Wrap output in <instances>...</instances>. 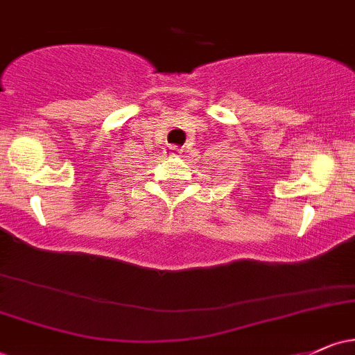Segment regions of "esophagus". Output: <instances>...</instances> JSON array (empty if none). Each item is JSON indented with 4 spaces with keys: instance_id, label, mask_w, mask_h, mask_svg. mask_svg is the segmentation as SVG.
<instances>
[{
    "instance_id": "obj_1",
    "label": "esophagus",
    "mask_w": 355,
    "mask_h": 355,
    "mask_svg": "<svg viewBox=\"0 0 355 355\" xmlns=\"http://www.w3.org/2000/svg\"><path fill=\"white\" fill-rule=\"evenodd\" d=\"M169 150H171V154H179V152H181V148H179L178 146H171Z\"/></svg>"
}]
</instances>
